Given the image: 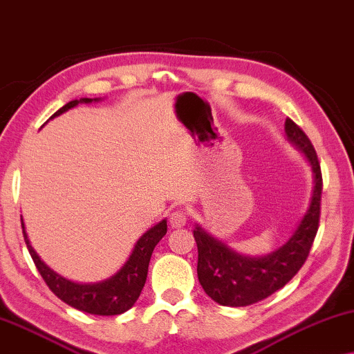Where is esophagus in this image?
<instances>
[{
  "label": "esophagus",
  "instance_id": "1",
  "mask_svg": "<svg viewBox=\"0 0 354 354\" xmlns=\"http://www.w3.org/2000/svg\"><path fill=\"white\" fill-rule=\"evenodd\" d=\"M186 221H187L186 208L179 207V208H175V210L170 213V225L173 227H181L186 225Z\"/></svg>",
  "mask_w": 354,
  "mask_h": 354
}]
</instances>
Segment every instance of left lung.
Returning <instances> with one entry per match:
<instances>
[{"label":"left lung","instance_id":"left-lung-1","mask_svg":"<svg viewBox=\"0 0 354 354\" xmlns=\"http://www.w3.org/2000/svg\"><path fill=\"white\" fill-rule=\"evenodd\" d=\"M286 134L305 153L315 175L310 208L286 245L266 257L250 258L232 252L202 227L194 229L198 282L207 295L223 306H248L272 295L300 271L315 242L321 216V165L310 138L290 118L286 120Z\"/></svg>","mask_w":354,"mask_h":354}]
</instances>
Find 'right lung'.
<instances>
[{"label":"right lung","mask_w":354,"mask_h":354,"mask_svg":"<svg viewBox=\"0 0 354 354\" xmlns=\"http://www.w3.org/2000/svg\"><path fill=\"white\" fill-rule=\"evenodd\" d=\"M93 99L88 97L80 99V101L75 99V101L67 102L66 106L59 109L53 117L61 115V113L67 112L68 109L78 106L80 102L88 104ZM94 101H97V99H94ZM22 232L24 241L27 243V248L30 255H32L35 266H37L38 272L44 279L46 286L51 288L54 295L61 298L64 303H67L72 308L89 313V315L115 316L128 311L136 303L139 295H141V290L147 279L149 261H151L153 248H156L157 243L160 242V239L167 234V221L163 220L158 225L149 229L136 242L133 253L129 255L128 261L123 265L122 270L115 276L99 283H75L59 276L53 270H49L41 261V258L37 255V252L33 250V247L30 245L24 221Z\"/></svg>","instance_id":"right-lung-1"}]
</instances>
